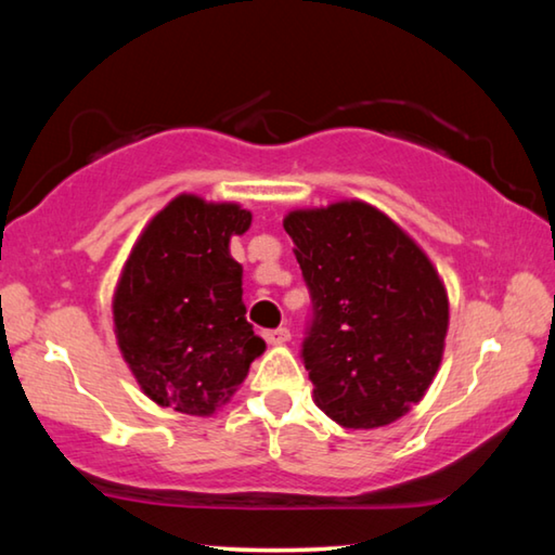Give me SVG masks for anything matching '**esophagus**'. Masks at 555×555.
<instances>
[{
  "mask_svg": "<svg viewBox=\"0 0 555 555\" xmlns=\"http://www.w3.org/2000/svg\"><path fill=\"white\" fill-rule=\"evenodd\" d=\"M264 337L269 345H286L291 340V333H288V327H276V331L264 333Z\"/></svg>",
  "mask_w": 555,
  "mask_h": 555,
  "instance_id": "esophagus-1",
  "label": "esophagus"
}]
</instances>
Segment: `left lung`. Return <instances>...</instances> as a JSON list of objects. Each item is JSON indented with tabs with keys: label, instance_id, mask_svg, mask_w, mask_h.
I'll return each mask as SVG.
<instances>
[{
	"label": "left lung",
	"instance_id": "8db88e82",
	"mask_svg": "<svg viewBox=\"0 0 555 555\" xmlns=\"http://www.w3.org/2000/svg\"><path fill=\"white\" fill-rule=\"evenodd\" d=\"M284 230L313 298L304 362L315 406L352 430L406 416L446 350L450 306L434 261L364 201L291 210Z\"/></svg>",
	"mask_w": 555,
	"mask_h": 555
}]
</instances>
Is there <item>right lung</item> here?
<instances>
[{
    "label": "right lung",
    "mask_w": 555,
    "mask_h": 555,
    "mask_svg": "<svg viewBox=\"0 0 555 555\" xmlns=\"http://www.w3.org/2000/svg\"><path fill=\"white\" fill-rule=\"evenodd\" d=\"M251 212L181 193L139 234L121 267L112 321L117 347L149 399L212 416L267 350L242 304V267L230 240Z\"/></svg>",
    "instance_id": "obj_1"
}]
</instances>
